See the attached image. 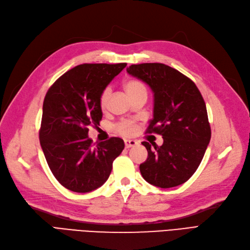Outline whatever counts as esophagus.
<instances>
[{"label":"esophagus","mask_w":250,"mask_h":250,"mask_svg":"<svg viewBox=\"0 0 250 250\" xmlns=\"http://www.w3.org/2000/svg\"><path fill=\"white\" fill-rule=\"evenodd\" d=\"M125 147L126 148H131L133 146H137L138 145V142L134 141V140H125Z\"/></svg>","instance_id":"esophagus-1"}]
</instances>
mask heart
Returning a JSON list of instances; mask_svg holds the SVG:
<instances>
[{"label":"heart","instance_id":"1","mask_svg":"<svg viewBox=\"0 0 250 250\" xmlns=\"http://www.w3.org/2000/svg\"><path fill=\"white\" fill-rule=\"evenodd\" d=\"M126 93L128 94L131 98V100L134 99V98L140 97V96H146L148 94V90L146 85L144 83L139 80V79H128L124 82L123 84ZM109 97H110V88L109 87H105L99 97V105L101 109H106L108 101H109ZM116 131L123 135V137H131L138 130V125L132 120H122L115 126Z\"/></svg>","mask_w":250,"mask_h":250}]
</instances>
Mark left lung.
Here are the masks:
<instances>
[{"mask_svg":"<svg viewBox=\"0 0 250 250\" xmlns=\"http://www.w3.org/2000/svg\"><path fill=\"white\" fill-rule=\"evenodd\" d=\"M127 72L150 85L154 93V118L146 133L161 134L164 144L151 147L142 176L163 188L183 185L197 170L210 140L206 102L188 77L164 63L131 64Z\"/></svg>","mask_w":250,"mask_h":250,"instance_id":"left-lung-1","label":"left lung"}]
</instances>
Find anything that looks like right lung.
Returning a JSON list of instances; mask_svg holds the SVG:
<instances>
[{"label":"right lung","mask_w":250,"mask_h":250,"mask_svg":"<svg viewBox=\"0 0 250 250\" xmlns=\"http://www.w3.org/2000/svg\"><path fill=\"white\" fill-rule=\"evenodd\" d=\"M127 63H83L62 75L42 105L40 142L53 175L65 188L87 193L109 177L124 149L120 138L93 144L88 127L100 125L99 97Z\"/></svg>","instance_id":"1"}]
</instances>
